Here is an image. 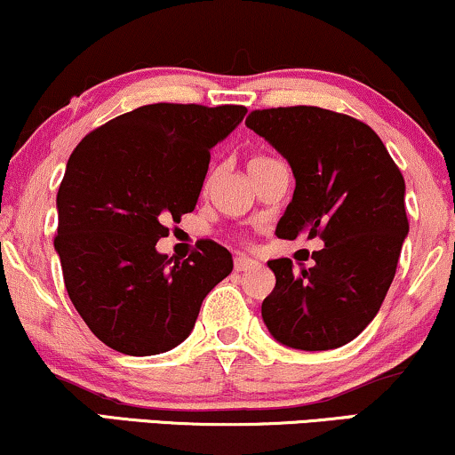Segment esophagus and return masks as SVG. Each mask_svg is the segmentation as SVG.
<instances>
[{
    "label": "esophagus",
    "mask_w": 455,
    "mask_h": 455,
    "mask_svg": "<svg viewBox=\"0 0 455 455\" xmlns=\"http://www.w3.org/2000/svg\"><path fill=\"white\" fill-rule=\"evenodd\" d=\"M233 267H235V270H237V273H245V270L256 268L258 262L251 260V258H247V256H235Z\"/></svg>",
    "instance_id": "esophagus-1"
}]
</instances>
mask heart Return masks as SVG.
I'll return each instance as SVG.
<instances>
[{"label": "heart", "mask_w": 455, "mask_h": 455, "mask_svg": "<svg viewBox=\"0 0 455 455\" xmlns=\"http://www.w3.org/2000/svg\"><path fill=\"white\" fill-rule=\"evenodd\" d=\"M254 159H264V157H254ZM254 159H251V161H254Z\"/></svg>", "instance_id": "1"}]
</instances>
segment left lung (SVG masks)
<instances>
[{
  "label": "left lung",
  "mask_w": 455,
  "mask_h": 455,
  "mask_svg": "<svg viewBox=\"0 0 455 455\" xmlns=\"http://www.w3.org/2000/svg\"><path fill=\"white\" fill-rule=\"evenodd\" d=\"M245 125L291 165L294 197L279 239L319 237L310 268L270 260L275 290L262 319L275 340L330 350L355 340L380 310L410 231L405 180L380 136L350 115L321 107L258 108Z\"/></svg>",
  "instance_id": "left-lung-1"
}]
</instances>
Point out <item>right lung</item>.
<instances>
[{"label": "right lung", "mask_w": 455, "mask_h": 455, "mask_svg": "<svg viewBox=\"0 0 455 455\" xmlns=\"http://www.w3.org/2000/svg\"><path fill=\"white\" fill-rule=\"evenodd\" d=\"M245 113L241 105L138 107L90 132L68 157L54 247L73 307L117 353L178 347L204 298L233 270L231 251L216 241L174 262L155 245L168 237L165 224L195 210L210 151Z\"/></svg>", "instance_id": "1"}]
</instances>
